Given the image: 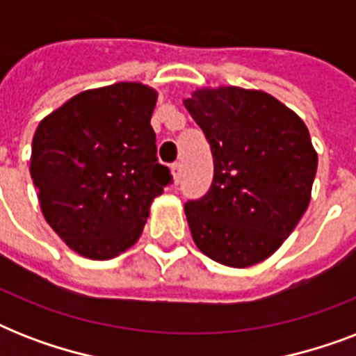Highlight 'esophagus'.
Returning <instances> with one entry per match:
<instances>
[{
    "instance_id": "esophagus-1",
    "label": "esophagus",
    "mask_w": 356,
    "mask_h": 356,
    "mask_svg": "<svg viewBox=\"0 0 356 356\" xmlns=\"http://www.w3.org/2000/svg\"><path fill=\"white\" fill-rule=\"evenodd\" d=\"M170 168H172L173 181H175V183H179V179H181V162H173Z\"/></svg>"
}]
</instances>
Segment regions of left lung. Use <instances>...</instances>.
<instances>
[{
    "label": "left lung",
    "instance_id": "1",
    "mask_svg": "<svg viewBox=\"0 0 356 356\" xmlns=\"http://www.w3.org/2000/svg\"><path fill=\"white\" fill-rule=\"evenodd\" d=\"M184 107L214 159L209 192L184 205L195 245L231 268L259 264L281 248L310 203L318 153L309 129L262 90L200 88Z\"/></svg>",
    "mask_w": 356,
    "mask_h": 356
}]
</instances>
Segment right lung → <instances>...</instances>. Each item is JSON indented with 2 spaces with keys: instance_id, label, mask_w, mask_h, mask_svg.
<instances>
[{
  "instance_id": "1",
  "label": "right lung",
  "mask_w": 356,
  "mask_h": 356,
  "mask_svg": "<svg viewBox=\"0 0 356 356\" xmlns=\"http://www.w3.org/2000/svg\"><path fill=\"white\" fill-rule=\"evenodd\" d=\"M156 90L142 83L85 90L38 123L31 179L42 214L70 249L107 260L142 234L172 173L156 159Z\"/></svg>"
}]
</instances>
